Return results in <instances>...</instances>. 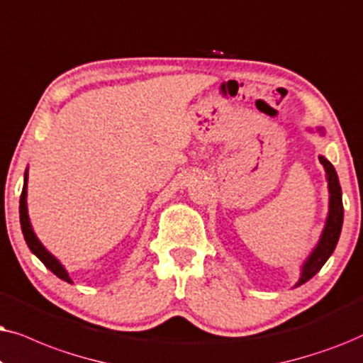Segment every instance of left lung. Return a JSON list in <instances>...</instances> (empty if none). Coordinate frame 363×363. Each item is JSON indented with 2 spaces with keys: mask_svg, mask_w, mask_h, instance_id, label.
Wrapping results in <instances>:
<instances>
[{
  "mask_svg": "<svg viewBox=\"0 0 363 363\" xmlns=\"http://www.w3.org/2000/svg\"><path fill=\"white\" fill-rule=\"evenodd\" d=\"M323 164L327 172V181H328V191H330V209H328V217L325 229L322 232V238L318 240L317 247L311 254V257L307 259V262L303 264L301 280L297 282V287L306 284L307 280H311L318 270L322 269V265L327 262V259L330 257L333 249H335L337 242H339L340 230H342V222H344V204H342V189L339 176H337L335 169L325 157H318Z\"/></svg>",
  "mask_w": 363,
  "mask_h": 363,
  "instance_id": "left-lung-1",
  "label": "left lung"
}]
</instances>
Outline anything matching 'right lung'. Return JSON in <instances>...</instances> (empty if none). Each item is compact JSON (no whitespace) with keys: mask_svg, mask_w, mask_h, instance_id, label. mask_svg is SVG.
<instances>
[{"mask_svg":"<svg viewBox=\"0 0 363 363\" xmlns=\"http://www.w3.org/2000/svg\"><path fill=\"white\" fill-rule=\"evenodd\" d=\"M26 181H28V174H24V186H23V192H21V199H19V220H21V230H23L24 240H26L28 247L31 249V252L35 254L36 257L51 270L52 274L57 275V277L62 280H66V282H71L69 275H67L65 267L57 262V259L52 257V255L48 252L45 247H43V244L38 240L35 232H33V229H31L30 217H28V207H26Z\"/></svg>","mask_w":363,"mask_h":363,"instance_id":"add662e5","label":"right lung"}]
</instances>
